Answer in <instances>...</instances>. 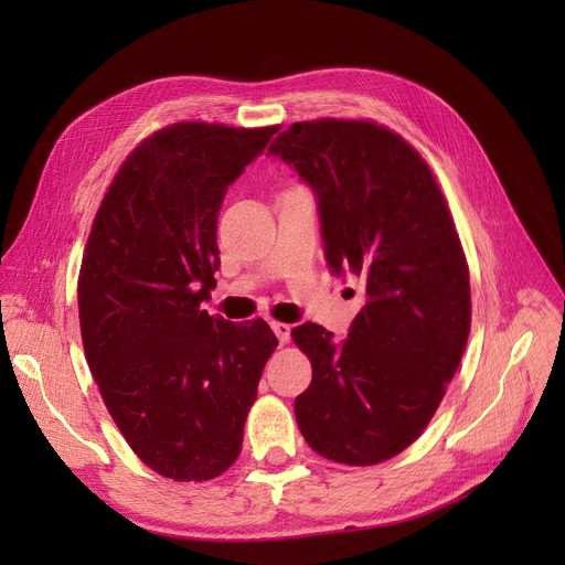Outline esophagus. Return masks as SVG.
<instances>
[{
	"label": "esophagus",
	"instance_id": "obj_1",
	"mask_svg": "<svg viewBox=\"0 0 565 565\" xmlns=\"http://www.w3.org/2000/svg\"><path fill=\"white\" fill-rule=\"evenodd\" d=\"M273 332H275V337L279 339V343L284 345V343H288V339H290V324H286V322H273Z\"/></svg>",
	"mask_w": 565,
	"mask_h": 565
}]
</instances>
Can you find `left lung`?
Masks as SVG:
<instances>
[{"instance_id": "8db88e82", "label": "left lung", "mask_w": 565, "mask_h": 565, "mask_svg": "<svg viewBox=\"0 0 565 565\" xmlns=\"http://www.w3.org/2000/svg\"><path fill=\"white\" fill-rule=\"evenodd\" d=\"M270 156L311 188L332 273L366 286L348 339L316 322L290 332L313 366L298 426L322 458L390 460L433 419L469 337V270L447 201L422 156L373 121L292 124Z\"/></svg>"}]
</instances>
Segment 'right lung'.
<instances>
[{"instance_id": "1", "label": "right lung", "mask_w": 565, "mask_h": 565, "mask_svg": "<svg viewBox=\"0 0 565 565\" xmlns=\"http://www.w3.org/2000/svg\"><path fill=\"white\" fill-rule=\"evenodd\" d=\"M279 126L175 124L118 169L82 258L79 330L114 424L173 481H207L241 456L277 337L265 320L201 309L217 286L226 190Z\"/></svg>"}]
</instances>
